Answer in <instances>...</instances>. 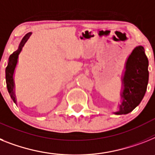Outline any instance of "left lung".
<instances>
[{
    "mask_svg": "<svg viewBox=\"0 0 155 155\" xmlns=\"http://www.w3.org/2000/svg\"><path fill=\"white\" fill-rule=\"evenodd\" d=\"M148 59L144 48L136 46L127 59L125 71L122 76V102L119 110L114 114L117 115L129 114L141 102L146 93L149 80Z\"/></svg>",
    "mask_w": 155,
    "mask_h": 155,
    "instance_id": "1",
    "label": "left lung"
}]
</instances>
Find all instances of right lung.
<instances>
[{
    "label": "right lung",
    "instance_id": "add662e5",
    "mask_svg": "<svg viewBox=\"0 0 155 155\" xmlns=\"http://www.w3.org/2000/svg\"><path fill=\"white\" fill-rule=\"evenodd\" d=\"M31 35V32L27 33L24 37L23 38V39L21 40L20 43L19 45V47L16 51L13 52L12 53L10 57L8 58V63L5 69V78H6V84H7V88L9 94L11 96L12 99L13 100V102L16 103V97L15 94V84H14V79L13 75L14 71H15V68L16 67L18 61V58L20 52L22 51L23 45H25L30 36Z\"/></svg>",
    "mask_w": 155,
    "mask_h": 155
}]
</instances>
